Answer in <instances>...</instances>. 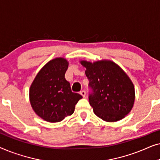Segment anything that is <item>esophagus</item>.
I'll use <instances>...</instances> for the list:
<instances>
[{"label":"esophagus","mask_w":160,"mask_h":160,"mask_svg":"<svg viewBox=\"0 0 160 160\" xmlns=\"http://www.w3.org/2000/svg\"><path fill=\"white\" fill-rule=\"evenodd\" d=\"M80 94H81V95H82V96L83 98H84L85 95H86V92H85L84 90H82V91L80 92Z\"/></svg>","instance_id":"34e87169"}]
</instances>
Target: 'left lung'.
<instances>
[{"label":"left lung","instance_id":"obj_1","mask_svg":"<svg viewBox=\"0 0 160 160\" xmlns=\"http://www.w3.org/2000/svg\"><path fill=\"white\" fill-rule=\"evenodd\" d=\"M80 63L86 68L92 89L89 102L95 114L108 122L125 117L132 110L135 98L134 84L128 74L111 60H81Z\"/></svg>","mask_w":160,"mask_h":160}]
</instances>
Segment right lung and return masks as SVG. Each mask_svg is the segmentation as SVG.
Listing matches in <instances>:
<instances>
[{"instance_id":"obj_1","label":"right lung","mask_w":160,"mask_h":160,"mask_svg":"<svg viewBox=\"0 0 160 160\" xmlns=\"http://www.w3.org/2000/svg\"><path fill=\"white\" fill-rule=\"evenodd\" d=\"M68 61L63 58L50 60L41 68L30 87L29 98L34 112L48 122H59L73 114L82 96L71 91L65 78Z\"/></svg>"}]
</instances>
